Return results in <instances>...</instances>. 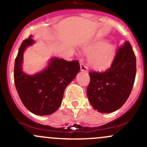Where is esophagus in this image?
Listing matches in <instances>:
<instances>
[{"instance_id":"34e87169","label":"esophagus","mask_w":147,"mask_h":147,"mask_svg":"<svg viewBox=\"0 0 147 147\" xmlns=\"http://www.w3.org/2000/svg\"><path fill=\"white\" fill-rule=\"evenodd\" d=\"M80 69L83 72H87L88 71V67H86V65L84 63H80Z\"/></svg>"}]
</instances>
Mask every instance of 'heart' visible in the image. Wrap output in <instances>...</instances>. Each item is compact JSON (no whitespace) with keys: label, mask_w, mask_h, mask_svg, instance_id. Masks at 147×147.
I'll list each match as a JSON object with an SVG mask.
<instances>
[{"label":"heart","mask_w":147,"mask_h":147,"mask_svg":"<svg viewBox=\"0 0 147 147\" xmlns=\"http://www.w3.org/2000/svg\"><path fill=\"white\" fill-rule=\"evenodd\" d=\"M85 53L89 54V65L96 70H105L111 67L115 57V47L111 43L103 40L90 43L84 48Z\"/></svg>","instance_id":"obj_1"}]
</instances>
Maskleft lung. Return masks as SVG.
I'll return each mask as SVG.
<instances>
[{"label": "left lung", "mask_w": 147, "mask_h": 147, "mask_svg": "<svg viewBox=\"0 0 147 147\" xmlns=\"http://www.w3.org/2000/svg\"><path fill=\"white\" fill-rule=\"evenodd\" d=\"M86 93L92 107L106 113L117 111L131 93L136 76V57L126 41L117 50L111 67L104 72H89Z\"/></svg>", "instance_id": "obj_1"}]
</instances>
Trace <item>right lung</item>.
<instances>
[{"label": "right lung", "instance_id": "1", "mask_svg": "<svg viewBox=\"0 0 147 147\" xmlns=\"http://www.w3.org/2000/svg\"><path fill=\"white\" fill-rule=\"evenodd\" d=\"M34 41L29 36L24 40L15 58L14 81L24 106L32 113L46 115L58 110L65 89L80 72L78 61H67L54 58L44 70L34 75L24 73L22 68L23 53Z\"/></svg>", "mask_w": 147, "mask_h": 147}]
</instances>
